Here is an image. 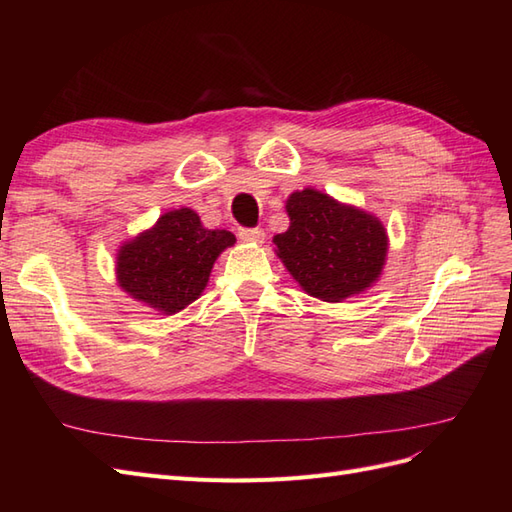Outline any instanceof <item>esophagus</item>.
<instances>
[{"label":"esophagus","instance_id":"34e87169","mask_svg":"<svg viewBox=\"0 0 512 512\" xmlns=\"http://www.w3.org/2000/svg\"><path fill=\"white\" fill-rule=\"evenodd\" d=\"M239 239L245 243H262L265 241V230L262 228H239Z\"/></svg>","mask_w":512,"mask_h":512}]
</instances>
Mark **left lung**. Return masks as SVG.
Returning a JSON list of instances; mask_svg holds the SVG:
<instances>
[{
    "mask_svg": "<svg viewBox=\"0 0 512 512\" xmlns=\"http://www.w3.org/2000/svg\"><path fill=\"white\" fill-rule=\"evenodd\" d=\"M290 226L273 243L277 256L312 297L339 303L380 277L389 237L376 215L305 188L286 200Z\"/></svg>",
    "mask_w": 512,
    "mask_h": 512,
    "instance_id": "obj_1",
    "label": "left lung"
}]
</instances>
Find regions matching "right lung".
<instances>
[{
    "label": "right lung",
    "instance_id": "right-lung-1",
    "mask_svg": "<svg viewBox=\"0 0 512 512\" xmlns=\"http://www.w3.org/2000/svg\"><path fill=\"white\" fill-rule=\"evenodd\" d=\"M235 241L228 230L205 228L188 207L168 211L119 247L117 284L160 314H177L203 294L213 262Z\"/></svg>",
    "mask_w": 512,
    "mask_h": 512
}]
</instances>
